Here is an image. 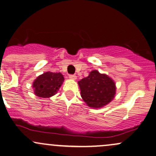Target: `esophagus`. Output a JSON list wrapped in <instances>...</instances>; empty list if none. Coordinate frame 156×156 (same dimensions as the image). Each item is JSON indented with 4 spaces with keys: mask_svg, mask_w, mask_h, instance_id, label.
I'll return each mask as SVG.
<instances>
[{
    "mask_svg": "<svg viewBox=\"0 0 156 156\" xmlns=\"http://www.w3.org/2000/svg\"><path fill=\"white\" fill-rule=\"evenodd\" d=\"M69 77L71 79V80H76V75H74V74H69Z\"/></svg>",
    "mask_w": 156,
    "mask_h": 156,
    "instance_id": "34e87169",
    "label": "esophagus"
}]
</instances>
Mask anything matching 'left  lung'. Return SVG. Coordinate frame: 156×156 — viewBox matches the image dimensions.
<instances>
[{"mask_svg":"<svg viewBox=\"0 0 156 156\" xmlns=\"http://www.w3.org/2000/svg\"><path fill=\"white\" fill-rule=\"evenodd\" d=\"M81 96L89 107L99 108L109 104L115 95V84L107 75L94 70L78 82Z\"/></svg>","mask_w":156,"mask_h":156,"instance_id":"obj_1","label":"left lung"}]
</instances>
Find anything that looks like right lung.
Masks as SVG:
<instances>
[{
    "label": "right lung",
    "mask_w": 156,
    "mask_h": 156,
    "mask_svg": "<svg viewBox=\"0 0 156 156\" xmlns=\"http://www.w3.org/2000/svg\"><path fill=\"white\" fill-rule=\"evenodd\" d=\"M63 80V76L60 73L49 71L44 73L34 82V93L41 98H49L54 96L59 90Z\"/></svg>",
    "instance_id": "1"
}]
</instances>
